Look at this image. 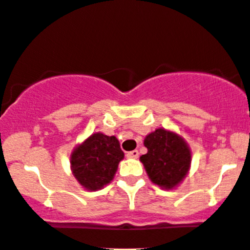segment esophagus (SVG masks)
<instances>
[{"mask_svg":"<svg viewBox=\"0 0 250 250\" xmlns=\"http://www.w3.org/2000/svg\"><path fill=\"white\" fill-rule=\"evenodd\" d=\"M138 156H139V153H138V150H130V152H128L127 153V157L128 158H138Z\"/></svg>","mask_w":250,"mask_h":250,"instance_id":"34e87169","label":"esophagus"}]
</instances>
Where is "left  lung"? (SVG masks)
Here are the masks:
<instances>
[{
  "label": "left lung",
  "instance_id": "8db88e82",
  "mask_svg": "<svg viewBox=\"0 0 250 250\" xmlns=\"http://www.w3.org/2000/svg\"><path fill=\"white\" fill-rule=\"evenodd\" d=\"M148 152L141 162L150 182L162 189H174L190 169L192 152L183 137L173 130L157 128L145 138Z\"/></svg>",
  "mask_w": 250,
  "mask_h": 250
}]
</instances>
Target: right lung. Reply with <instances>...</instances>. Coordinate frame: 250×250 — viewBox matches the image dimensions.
Segmentation results:
<instances>
[{
    "instance_id": "1",
    "label": "right lung",
    "mask_w": 250,
    "mask_h": 250,
    "mask_svg": "<svg viewBox=\"0 0 250 250\" xmlns=\"http://www.w3.org/2000/svg\"><path fill=\"white\" fill-rule=\"evenodd\" d=\"M123 158L125 153L116 137L96 132L73 148L69 163L76 181L94 192L111 183Z\"/></svg>"
}]
</instances>
